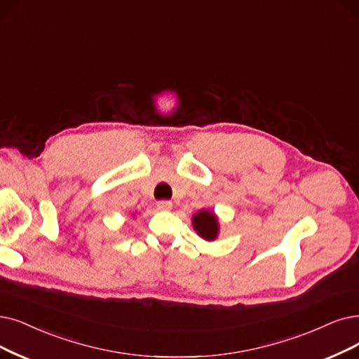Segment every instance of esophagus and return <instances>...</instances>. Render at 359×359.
Instances as JSON below:
<instances>
[{
    "mask_svg": "<svg viewBox=\"0 0 359 359\" xmlns=\"http://www.w3.org/2000/svg\"><path fill=\"white\" fill-rule=\"evenodd\" d=\"M170 208H172V202H169V200H159V202H157V209L169 210Z\"/></svg>",
    "mask_w": 359,
    "mask_h": 359,
    "instance_id": "esophagus-1",
    "label": "esophagus"
}]
</instances>
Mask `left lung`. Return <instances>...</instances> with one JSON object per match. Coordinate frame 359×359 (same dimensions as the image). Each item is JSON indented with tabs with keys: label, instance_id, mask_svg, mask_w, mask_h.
Masks as SVG:
<instances>
[{
	"label": "left lung",
	"instance_id": "1",
	"mask_svg": "<svg viewBox=\"0 0 359 359\" xmlns=\"http://www.w3.org/2000/svg\"><path fill=\"white\" fill-rule=\"evenodd\" d=\"M193 225L196 231L206 240H213L218 234V221L212 212L202 210L194 215Z\"/></svg>",
	"mask_w": 359,
	"mask_h": 359
}]
</instances>
